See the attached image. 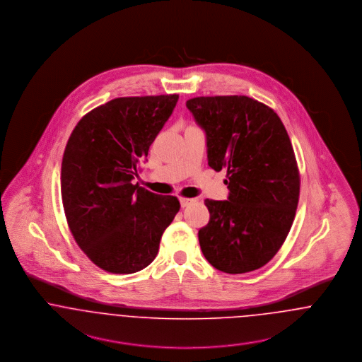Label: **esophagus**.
Masks as SVG:
<instances>
[{"instance_id": "1", "label": "esophagus", "mask_w": 362, "mask_h": 362, "mask_svg": "<svg viewBox=\"0 0 362 362\" xmlns=\"http://www.w3.org/2000/svg\"><path fill=\"white\" fill-rule=\"evenodd\" d=\"M194 202H195V199H191V198H180V206L182 207H187Z\"/></svg>"}]
</instances>
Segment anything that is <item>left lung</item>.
Here are the masks:
<instances>
[{"label":"left lung","instance_id":"8db88e82","mask_svg":"<svg viewBox=\"0 0 362 362\" xmlns=\"http://www.w3.org/2000/svg\"><path fill=\"white\" fill-rule=\"evenodd\" d=\"M206 134L207 164L226 170V201L206 199L210 213L198 232L207 262L228 274L264 266L286 239L300 195L292 142L276 112L247 96L187 100Z\"/></svg>","mask_w":362,"mask_h":362}]
</instances>
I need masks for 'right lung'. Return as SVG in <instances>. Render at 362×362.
Segmentation results:
<instances>
[{
	"instance_id": "right-lung-1",
	"label": "right lung",
	"mask_w": 362,
	"mask_h": 362,
	"mask_svg": "<svg viewBox=\"0 0 362 362\" xmlns=\"http://www.w3.org/2000/svg\"><path fill=\"white\" fill-rule=\"evenodd\" d=\"M179 95L118 98L88 112L65 148L61 195L70 232L96 266L132 274L149 266L180 204L133 185Z\"/></svg>"
}]
</instances>
